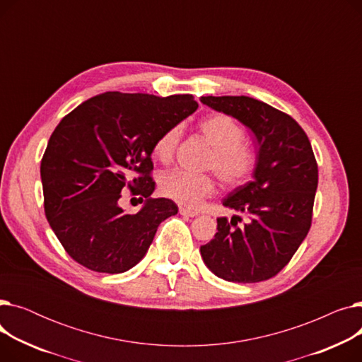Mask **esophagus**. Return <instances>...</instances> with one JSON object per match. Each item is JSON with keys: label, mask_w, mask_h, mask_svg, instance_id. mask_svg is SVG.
<instances>
[{"label": "esophagus", "mask_w": 362, "mask_h": 362, "mask_svg": "<svg viewBox=\"0 0 362 362\" xmlns=\"http://www.w3.org/2000/svg\"><path fill=\"white\" fill-rule=\"evenodd\" d=\"M179 213H180L182 216H185V217H197V216H198L197 211L187 210V208H185V206H180V208H179Z\"/></svg>", "instance_id": "1"}]
</instances>
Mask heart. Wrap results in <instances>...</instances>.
Instances as JSON below:
<instances>
[{
    "mask_svg": "<svg viewBox=\"0 0 362 362\" xmlns=\"http://www.w3.org/2000/svg\"><path fill=\"white\" fill-rule=\"evenodd\" d=\"M204 139L214 149L208 167L227 185H240L254 170L255 157L252 149L243 142L242 127L226 114H211L199 123ZM182 136V126L168 127L157 138L154 154L161 161H170ZM161 194L187 208H198L204 199L216 192V182L210 176H194L185 171H168L160 179Z\"/></svg>",
    "mask_w": 362,
    "mask_h": 362,
    "instance_id": "1",
    "label": "heart"
}]
</instances>
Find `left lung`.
Instances as JSON below:
<instances>
[{
  "label": "left lung",
  "mask_w": 362,
  "mask_h": 362,
  "mask_svg": "<svg viewBox=\"0 0 362 362\" xmlns=\"http://www.w3.org/2000/svg\"><path fill=\"white\" fill-rule=\"evenodd\" d=\"M201 103L248 127L258 151L252 180L238 186L223 205L248 216L242 227L217 218L214 239L201 246L205 265L235 283L272 279L308 235L318 167L307 133L288 114L251 97H201Z\"/></svg>",
  "instance_id": "left-lung-1"
}]
</instances>
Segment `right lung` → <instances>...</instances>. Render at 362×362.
<instances>
[{"label":"right lung","mask_w":362,"mask_h":362,"mask_svg":"<svg viewBox=\"0 0 362 362\" xmlns=\"http://www.w3.org/2000/svg\"><path fill=\"white\" fill-rule=\"evenodd\" d=\"M198 108L192 95L104 92L59 123L41 161L45 216L66 252L83 267L108 274L145 257L161 221L177 214L167 198H151L157 138ZM129 187L144 206L126 215L118 205Z\"/></svg>","instance_id":"1"}]
</instances>
